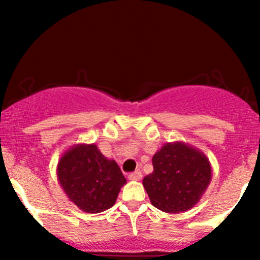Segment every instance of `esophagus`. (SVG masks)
I'll use <instances>...</instances> for the list:
<instances>
[{"label": "esophagus", "instance_id": "1", "mask_svg": "<svg viewBox=\"0 0 260 260\" xmlns=\"http://www.w3.org/2000/svg\"><path fill=\"white\" fill-rule=\"evenodd\" d=\"M142 177H143V175H142V172H140V171L132 172V174L128 175V178H129L131 181H140V180H142Z\"/></svg>", "mask_w": 260, "mask_h": 260}]
</instances>
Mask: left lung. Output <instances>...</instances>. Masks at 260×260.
<instances>
[{
  "mask_svg": "<svg viewBox=\"0 0 260 260\" xmlns=\"http://www.w3.org/2000/svg\"><path fill=\"white\" fill-rule=\"evenodd\" d=\"M153 168L143 186L151 204L169 214L184 213L197 205L213 177L207 155L183 142L162 145L153 155Z\"/></svg>",
  "mask_w": 260,
  "mask_h": 260,
  "instance_id": "8db88e82",
  "label": "left lung"
}]
</instances>
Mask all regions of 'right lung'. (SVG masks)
<instances>
[{"label":"right lung","mask_w":260,"mask_h":260,"mask_svg":"<svg viewBox=\"0 0 260 260\" xmlns=\"http://www.w3.org/2000/svg\"><path fill=\"white\" fill-rule=\"evenodd\" d=\"M56 172L70 202L89 214L111 208L127 183L117 162L104 156L95 143H79L66 150Z\"/></svg>","instance_id":"obj_1"}]
</instances>
